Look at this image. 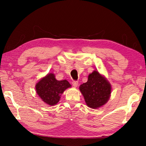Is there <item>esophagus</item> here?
I'll list each match as a JSON object with an SVG mask.
<instances>
[{"mask_svg": "<svg viewBox=\"0 0 146 146\" xmlns=\"http://www.w3.org/2000/svg\"><path fill=\"white\" fill-rule=\"evenodd\" d=\"M72 84L73 86H74V87H77L78 85V82H77V81H73V82H72Z\"/></svg>", "mask_w": 146, "mask_h": 146, "instance_id": "esophagus-1", "label": "esophagus"}]
</instances>
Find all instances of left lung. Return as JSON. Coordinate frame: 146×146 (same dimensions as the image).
<instances>
[{"mask_svg":"<svg viewBox=\"0 0 146 146\" xmlns=\"http://www.w3.org/2000/svg\"><path fill=\"white\" fill-rule=\"evenodd\" d=\"M79 90L89 108L98 109L108 102L111 93V85L104 76L94 70L88 76L87 82L81 84Z\"/></svg>","mask_w":146,"mask_h":146,"instance_id":"1","label":"left lung"}]
</instances>
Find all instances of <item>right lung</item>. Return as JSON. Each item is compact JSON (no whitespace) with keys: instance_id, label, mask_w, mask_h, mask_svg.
<instances>
[{"instance_id":"add662e5","label":"right lung","mask_w":146,"mask_h":146,"mask_svg":"<svg viewBox=\"0 0 146 146\" xmlns=\"http://www.w3.org/2000/svg\"><path fill=\"white\" fill-rule=\"evenodd\" d=\"M71 87V85L68 80H57L55 74L49 73L36 82L35 90L44 103L52 106L59 102L64 91Z\"/></svg>"}]
</instances>
